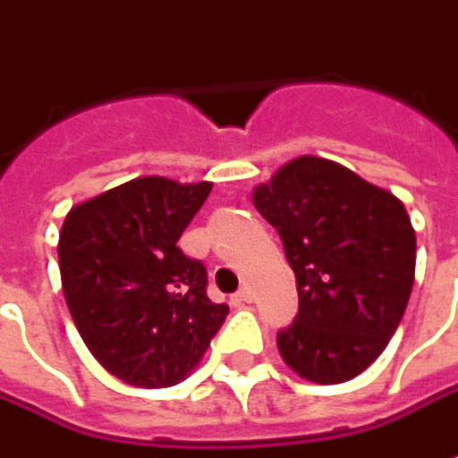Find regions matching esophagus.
I'll use <instances>...</instances> for the list:
<instances>
[{
  "instance_id": "esophagus-1",
  "label": "esophagus",
  "mask_w": 458,
  "mask_h": 458,
  "mask_svg": "<svg viewBox=\"0 0 458 458\" xmlns=\"http://www.w3.org/2000/svg\"><path fill=\"white\" fill-rule=\"evenodd\" d=\"M250 301H253V292L248 286L235 293V304H250Z\"/></svg>"
}]
</instances>
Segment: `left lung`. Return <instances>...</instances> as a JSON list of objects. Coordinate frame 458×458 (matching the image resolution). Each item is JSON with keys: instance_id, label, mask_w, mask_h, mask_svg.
<instances>
[{"instance_id": "1", "label": "left lung", "mask_w": 458, "mask_h": 458, "mask_svg": "<svg viewBox=\"0 0 458 458\" xmlns=\"http://www.w3.org/2000/svg\"><path fill=\"white\" fill-rule=\"evenodd\" d=\"M296 274L299 314L276 335L284 362L319 386L352 380L395 335L416 276L403 202L347 166L299 157L253 190Z\"/></svg>"}]
</instances>
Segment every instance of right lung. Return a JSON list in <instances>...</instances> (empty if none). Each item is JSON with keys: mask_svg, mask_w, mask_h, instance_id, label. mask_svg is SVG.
Segmentation results:
<instances>
[{"mask_svg": "<svg viewBox=\"0 0 458 458\" xmlns=\"http://www.w3.org/2000/svg\"><path fill=\"white\" fill-rule=\"evenodd\" d=\"M213 190L139 177L75 205L60 230L63 293L86 347L136 387H166L198 368L228 317L208 268L180 235Z\"/></svg>", "mask_w": 458, "mask_h": 458, "instance_id": "right-lung-1", "label": "right lung"}]
</instances>
